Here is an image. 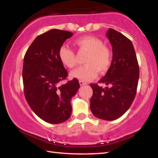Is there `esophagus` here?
Returning a JSON list of instances; mask_svg holds the SVG:
<instances>
[{"label":"esophagus","mask_w":158,"mask_h":158,"mask_svg":"<svg viewBox=\"0 0 158 158\" xmlns=\"http://www.w3.org/2000/svg\"><path fill=\"white\" fill-rule=\"evenodd\" d=\"M79 83H80V85H81V86H83V85H87L86 82H85L84 81H80Z\"/></svg>","instance_id":"34e87169"}]
</instances>
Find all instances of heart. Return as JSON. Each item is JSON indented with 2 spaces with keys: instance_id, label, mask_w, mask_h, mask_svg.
Returning a JSON list of instances; mask_svg holds the SVG:
<instances>
[{
  "instance_id": "b5f03b06",
  "label": "heart",
  "mask_w": 158,
  "mask_h": 158,
  "mask_svg": "<svg viewBox=\"0 0 158 158\" xmlns=\"http://www.w3.org/2000/svg\"><path fill=\"white\" fill-rule=\"evenodd\" d=\"M75 44L79 50L88 53L85 64L77 68L71 73L73 78L82 81H89L95 78L98 71L104 73L110 69L112 60V55L110 48L104 45L100 39L93 36H87L77 39ZM59 57L62 64L69 69L76 66V54L71 48L62 45L59 49Z\"/></svg>"
}]
</instances>
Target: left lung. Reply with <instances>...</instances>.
I'll use <instances>...</instances> for the list:
<instances>
[{
  "instance_id": "obj_1",
  "label": "left lung",
  "mask_w": 158,
  "mask_h": 158,
  "mask_svg": "<svg viewBox=\"0 0 158 158\" xmlns=\"http://www.w3.org/2000/svg\"><path fill=\"white\" fill-rule=\"evenodd\" d=\"M112 46L113 56L107 73L99 83L90 84L93 90L90 110L97 118L113 121L121 117L131 105L136 94L139 66L131 41L110 28L106 34Z\"/></svg>"
}]
</instances>
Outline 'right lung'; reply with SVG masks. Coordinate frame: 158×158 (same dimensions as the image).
<instances>
[{
    "instance_id": "add662e5",
    "label": "right lung",
    "mask_w": 158,
    "mask_h": 158,
    "mask_svg": "<svg viewBox=\"0 0 158 158\" xmlns=\"http://www.w3.org/2000/svg\"><path fill=\"white\" fill-rule=\"evenodd\" d=\"M73 32L53 29L37 36L24 57V93L30 108L42 120L60 123L71 115V98L78 90L76 78L59 85L68 72L59 57V49Z\"/></svg>"
}]
</instances>
